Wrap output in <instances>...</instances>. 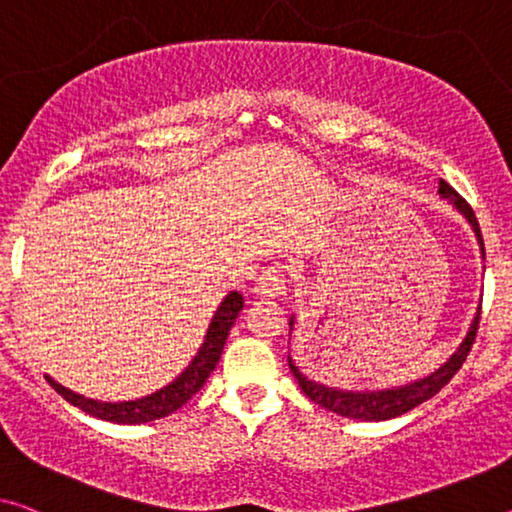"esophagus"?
Wrapping results in <instances>:
<instances>
[{
    "label": "esophagus",
    "instance_id": "esophagus-1",
    "mask_svg": "<svg viewBox=\"0 0 512 512\" xmlns=\"http://www.w3.org/2000/svg\"><path fill=\"white\" fill-rule=\"evenodd\" d=\"M285 289H287V273L282 271V266H269V269H264L262 276H259L255 292L259 296L276 299V296L285 294Z\"/></svg>",
    "mask_w": 512,
    "mask_h": 512
}]
</instances>
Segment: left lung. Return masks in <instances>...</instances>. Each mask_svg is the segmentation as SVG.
Instances as JSON below:
<instances>
[{
    "label": "left lung",
    "mask_w": 512,
    "mask_h": 512,
    "mask_svg": "<svg viewBox=\"0 0 512 512\" xmlns=\"http://www.w3.org/2000/svg\"><path fill=\"white\" fill-rule=\"evenodd\" d=\"M439 195L444 197V200L451 202L453 207L469 220V225L474 227L476 239L480 243V253H483V257H485L483 234H480L474 209H471L467 200H464L460 193H455V190L448 186L444 179H439ZM478 322H480V305H478L474 322H471L467 335H464V340L460 342V347L455 349L453 356L448 358L441 368L434 370L432 375H427L418 381H411V384H404L398 388H384V391H342V388L326 386L322 379L310 375L303 365L299 370V365H296L292 358L287 356L289 370H292V375L296 377V381H299L301 391L308 395L312 402L319 404V407L329 409L338 416L354 418V421H388V418L407 414V411L418 407V404L430 400L432 395H437L441 388H444L448 381L455 377V372L462 368L464 361H467L471 345H474ZM289 329H294V317L289 319Z\"/></svg>",
    "instance_id": "obj_1"
}]
</instances>
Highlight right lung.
Segmentation results:
<instances>
[{"label": "right lung", "instance_id": "1", "mask_svg": "<svg viewBox=\"0 0 512 512\" xmlns=\"http://www.w3.org/2000/svg\"><path fill=\"white\" fill-rule=\"evenodd\" d=\"M241 308H243V296L239 292L227 294L223 303L218 305L216 315L211 319L209 331L204 335L200 352H197L193 361L188 363V368L183 370L172 384L163 386L160 391L147 395V398L128 400V402H98V400L85 398V395L68 391V388L57 384L55 379L50 377L45 379H48V384L55 388L66 402H71L73 407L82 409L89 416L101 418V421L135 425V423L156 421V418H165L174 414V411L181 409L183 404L193 398V395L204 386V381L209 379L211 372L216 370L220 354H223L227 335H230V329L234 326L236 317H239Z\"/></svg>", "mask_w": 512, "mask_h": 512}]
</instances>
